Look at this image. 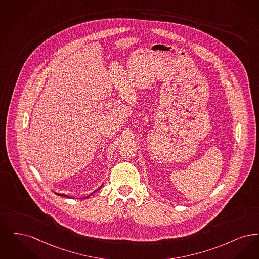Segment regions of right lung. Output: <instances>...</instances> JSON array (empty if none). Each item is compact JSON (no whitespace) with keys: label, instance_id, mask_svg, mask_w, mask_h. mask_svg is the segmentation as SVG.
<instances>
[{"label":"right lung","instance_id":"1","mask_svg":"<svg viewBox=\"0 0 259 259\" xmlns=\"http://www.w3.org/2000/svg\"><path fill=\"white\" fill-rule=\"evenodd\" d=\"M57 195H60V196H65V197H68V195H66V194H61V193H56ZM89 196H87V197H85V198H88Z\"/></svg>","mask_w":259,"mask_h":259}]
</instances>
